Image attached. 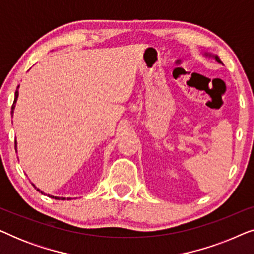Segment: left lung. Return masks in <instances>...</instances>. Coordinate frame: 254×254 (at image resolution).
<instances>
[{
  "instance_id": "8db88e82",
  "label": "left lung",
  "mask_w": 254,
  "mask_h": 254,
  "mask_svg": "<svg viewBox=\"0 0 254 254\" xmlns=\"http://www.w3.org/2000/svg\"><path fill=\"white\" fill-rule=\"evenodd\" d=\"M203 55H204V57H207V58H213V59H215V60H216L217 62H220V64H222L221 59H220V58H218V55H215V54L208 53V52H204V53H203Z\"/></svg>"
}]
</instances>
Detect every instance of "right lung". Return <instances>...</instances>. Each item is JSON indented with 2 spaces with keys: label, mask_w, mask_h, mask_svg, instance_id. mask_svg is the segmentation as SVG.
<instances>
[{
  "label": "right lung",
  "mask_w": 254,
  "mask_h": 254,
  "mask_svg": "<svg viewBox=\"0 0 254 254\" xmlns=\"http://www.w3.org/2000/svg\"><path fill=\"white\" fill-rule=\"evenodd\" d=\"M18 88H19V85L17 86V90H16V92H15V99H13V104H12V106H11V114H13V109H15V106H16V103H17V98H18ZM15 149H16V151H17V141H15ZM33 185V184H32ZM34 186V185H33ZM36 187V186H34ZM37 189V190H39V192L41 193V194H45L43 190H40L39 189H38V187H36ZM48 196L50 197H53V199H55V200H65V197H60V196H54V195H50V194H48ZM67 200H71L70 197H67Z\"/></svg>",
  "instance_id": "add662e5"
}]
</instances>
